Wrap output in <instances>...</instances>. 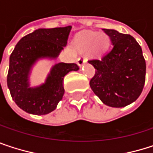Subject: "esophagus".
Returning <instances> with one entry per match:
<instances>
[{"label":"esophagus","mask_w":153,"mask_h":153,"mask_svg":"<svg viewBox=\"0 0 153 153\" xmlns=\"http://www.w3.org/2000/svg\"><path fill=\"white\" fill-rule=\"evenodd\" d=\"M87 58L84 56H79V57L78 58V60H77V64H78V65L79 66V67H81L83 65H85L86 63H87Z\"/></svg>","instance_id":"1"}]
</instances>
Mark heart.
Masks as SVG:
<instances>
[{
    "mask_svg": "<svg viewBox=\"0 0 153 153\" xmlns=\"http://www.w3.org/2000/svg\"><path fill=\"white\" fill-rule=\"evenodd\" d=\"M110 39L106 33L97 32H85L77 34L74 38V45L78 49L85 51L91 48L95 55L104 53L109 46Z\"/></svg>",
    "mask_w": 153,
    "mask_h": 153,
    "instance_id": "heart-1",
    "label": "heart"
}]
</instances>
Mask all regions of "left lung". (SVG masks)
<instances>
[{
    "label": "left lung",
    "instance_id": "1",
    "mask_svg": "<svg viewBox=\"0 0 153 153\" xmlns=\"http://www.w3.org/2000/svg\"><path fill=\"white\" fill-rule=\"evenodd\" d=\"M112 48L101 59L88 61L96 69L89 85L108 106L120 108L135 102L141 95L146 65L137 42L129 34L114 29H103Z\"/></svg>",
    "mask_w": 153,
    "mask_h": 153
}]
</instances>
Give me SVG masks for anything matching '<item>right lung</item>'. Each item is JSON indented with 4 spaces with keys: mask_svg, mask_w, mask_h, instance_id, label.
<instances>
[{
    "mask_svg": "<svg viewBox=\"0 0 153 153\" xmlns=\"http://www.w3.org/2000/svg\"><path fill=\"white\" fill-rule=\"evenodd\" d=\"M72 26L40 28L23 37L10 56L7 84L12 99L23 111L35 115L53 111L63 98L64 77L78 71L76 64L57 63L53 65L45 82L30 86L33 67L41 59H56L67 44Z\"/></svg>",
    "mask_w": 153,
    "mask_h": 153,
    "instance_id": "add662e5",
    "label": "right lung"
}]
</instances>
